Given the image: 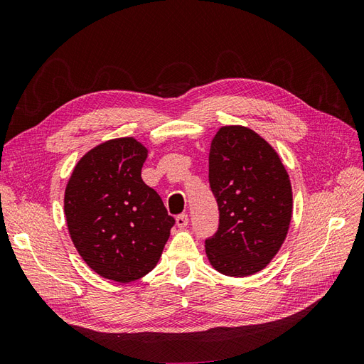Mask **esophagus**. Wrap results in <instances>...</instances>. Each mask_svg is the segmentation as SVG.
I'll return each instance as SVG.
<instances>
[{
	"mask_svg": "<svg viewBox=\"0 0 364 364\" xmlns=\"http://www.w3.org/2000/svg\"><path fill=\"white\" fill-rule=\"evenodd\" d=\"M176 225H178V228L181 229L188 226V214H179L176 217Z\"/></svg>",
	"mask_w": 364,
	"mask_h": 364,
	"instance_id": "1",
	"label": "esophagus"
}]
</instances>
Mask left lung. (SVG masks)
<instances>
[{
    "mask_svg": "<svg viewBox=\"0 0 364 364\" xmlns=\"http://www.w3.org/2000/svg\"><path fill=\"white\" fill-rule=\"evenodd\" d=\"M209 186L220 213L217 232L205 240L211 266L235 278L262 270L287 237L293 211L278 153L249 127H220L209 150Z\"/></svg>",
    "mask_w": 364,
    "mask_h": 364,
    "instance_id": "left-lung-1",
    "label": "left lung"
}]
</instances>
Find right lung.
<instances>
[{"label":"right lung","instance_id":"add662e5","mask_svg":"<svg viewBox=\"0 0 364 364\" xmlns=\"http://www.w3.org/2000/svg\"><path fill=\"white\" fill-rule=\"evenodd\" d=\"M147 149L135 138L94 147L77 162L65 190L73 243L100 277L130 282L155 269L174 218L141 178Z\"/></svg>","mask_w":364,"mask_h":364}]
</instances>
